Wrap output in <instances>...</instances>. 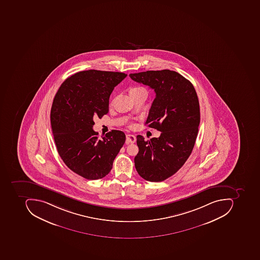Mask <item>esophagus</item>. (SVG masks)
<instances>
[{
  "instance_id": "1",
  "label": "esophagus",
  "mask_w": 260,
  "mask_h": 260,
  "mask_svg": "<svg viewBox=\"0 0 260 260\" xmlns=\"http://www.w3.org/2000/svg\"><path fill=\"white\" fill-rule=\"evenodd\" d=\"M136 137L133 135V134H127V135H126V141H127L128 143L134 144V143L136 142Z\"/></svg>"
}]
</instances>
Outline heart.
Returning <instances> with one entry per match:
<instances>
[{
  "label": "heart",
  "mask_w": 260,
  "mask_h": 260,
  "mask_svg": "<svg viewBox=\"0 0 260 260\" xmlns=\"http://www.w3.org/2000/svg\"><path fill=\"white\" fill-rule=\"evenodd\" d=\"M144 90V89L143 88V87H134V88L131 89V91H129V92L137 91V90Z\"/></svg>",
  "instance_id": "heart-1"
}]
</instances>
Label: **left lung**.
Returning <instances> with one entry per match:
<instances>
[{"label": "left lung", "instance_id": "8db88e82", "mask_svg": "<svg viewBox=\"0 0 260 260\" xmlns=\"http://www.w3.org/2000/svg\"><path fill=\"white\" fill-rule=\"evenodd\" d=\"M129 77L155 92L145 124L161 132L149 141L137 136L135 168L144 180L163 181L183 167L196 144L200 123L197 93L188 80L171 70L131 73Z\"/></svg>", "mask_w": 260, "mask_h": 260}]
</instances>
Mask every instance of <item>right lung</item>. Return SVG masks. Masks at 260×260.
<instances>
[{"label": "right lung", "instance_id": "obj_1", "mask_svg": "<svg viewBox=\"0 0 260 260\" xmlns=\"http://www.w3.org/2000/svg\"><path fill=\"white\" fill-rule=\"evenodd\" d=\"M127 74L90 70L79 72L63 82L54 96L51 124L57 150L67 167L87 180L109 174L126 141L122 131L99 138L93 118L109 112V97Z\"/></svg>", "mask_w": 260, "mask_h": 260}]
</instances>
